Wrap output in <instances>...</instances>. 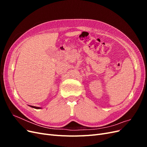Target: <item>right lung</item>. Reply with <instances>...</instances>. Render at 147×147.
I'll return each instance as SVG.
<instances>
[{
	"mask_svg": "<svg viewBox=\"0 0 147 147\" xmlns=\"http://www.w3.org/2000/svg\"><path fill=\"white\" fill-rule=\"evenodd\" d=\"M30 107H31L32 108H34V109H41L40 107H35V106H32V105H29Z\"/></svg>",
	"mask_w": 147,
	"mask_h": 147,
	"instance_id": "obj_1",
	"label": "right lung"
}]
</instances>
